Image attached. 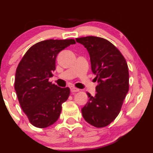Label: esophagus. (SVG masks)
I'll return each mask as SVG.
<instances>
[{
  "label": "esophagus",
  "instance_id": "34e87169",
  "mask_svg": "<svg viewBox=\"0 0 153 153\" xmlns=\"http://www.w3.org/2000/svg\"><path fill=\"white\" fill-rule=\"evenodd\" d=\"M70 89H71V91L72 93H75V92H78L79 89L77 88L74 86H70Z\"/></svg>",
  "mask_w": 153,
  "mask_h": 153
}]
</instances>
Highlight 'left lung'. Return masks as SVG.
<instances>
[{
    "mask_svg": "<svg viewBox=\"0 0 153 153\" xmlns=\"http://www.w3.org/2000/svg\"><path fill=\"white\" fill-rule=\"evenodd\" d=\"M90 55L91 71L96 75V94L87 93L88 101L82 117L96 127H104L116 119L129 91L127 63L118 49L105 39L85 36L75 39Z\"/></svg>",
    "mask_w": 153,
    "mask_h": 153,
    "instance_id": "1",
    "label": "left lung"
}]
</instances>
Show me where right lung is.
<instances>
[{
  "label": "right lung",
  "instance_id": "obj_1",
  "mask_svg": "<svg viewBox=\"0 0 153 153\" xmlns=\"http://www.w3.org/2000/svg\"><path fill=\"white\" fill-rule=\"evenodd\" d=\"M74 44V39L39 42L29 49L17 67L15 91L23 111L34 127L46 128L59 119L70 88L52 84L49 78L59 52Z\"/></svg>",
  "mask_w": 153,
  "mask_h": 153
}]
</instances>
